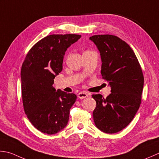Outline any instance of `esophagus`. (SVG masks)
<instances>
[{
    "label": "esophagus",
    "instance_id": "obj_1",
    "mask_svg": "<svg viewBox=\"0 0 159 159\" xmlns=\"http://www.w3.org/2000/svg\"><path fill=\"white\" fill-rule=\"evenodd\" d=\"M78 97H79V98H81V99L85 98L88 97V93L81 92H80L79 94H78Z\"/></svg>",
    "mask_w": 159,
    "mask_h": 159
}]
</instances>
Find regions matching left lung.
I'll return each mask as SVG.
<instances>
[{
  "mask_svg": "<svg viewBox=\"0 0 159 159\" xmlns=\"http://www.w3.org/2000/svg\"><path fill=\"white\" fill-rule=\"evenodd\" d=\"M101 53V75L110 83L111 94L92 96L96 102L93 111L96 126L102 132L114 134L129 125L141 102L144 77L141 65L129 45L110 34L89 38Z\"/></svg>",
  "mask_w": 159,
  "mask_h": 159,
  "instance_id": "1",
  "label": "left lung"
}]
</instances>
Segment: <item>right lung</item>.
Wrapping results in <instances>:
<instances>
[{
  "label": "right lung",
  "mask_w": 159,
  "mask_h": 159,
  "mask_svg": "<svg viewBox=\"0 0 159 159\" xmlns=\"http://www.w3.org/2000/svg\"><path fill=\"white\" fill-rule=\"evenodd\" d=\"M81 36L52 34L37 42L22 65L21 92L25 113L34 127L54 134L67 125L70 110L76 95L57 91L53 87L56 76L63 70L65 52Z\"/></svg>",
  "instance_id": "1"
}]
</instances>
